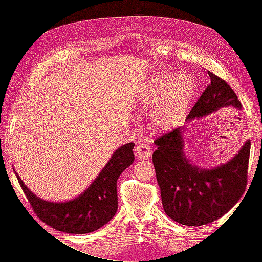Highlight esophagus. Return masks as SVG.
Here are the masks:
<instances>
[{"label": "esophagus", "instance_id": "esophagus-1", "mask_svg": "<svg viewBox=\"0 0 262 262\" xmlns=\"http://www.w3.org/2000/svg\"><path fill=\"white\" fill-rule=\"evenodd\" d=\"M136 155L139 160H146L150 156V147L145 144H139L136 147Z\"/></svg>", "mask_w": 262, "mask_h": 262}]
</instances>
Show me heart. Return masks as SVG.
<instances>
[{
    "label": "heart",
    "mask_w": 262,
    "mask_h": 262,
    "mask_svg": "<svg viewBox=\"0 0 262 262\" xmlns=\"http://www.w3.org/2000/svg\"><path fill=\"white\" fill-rule=\"evenodd\" d=\"M195 92L193 78L188 74L169 73L154 75L140 93V105L149 109L153 129L167 132L182 122Z\"/></svg>",
    "instance_id": "1"
}]
</instances>
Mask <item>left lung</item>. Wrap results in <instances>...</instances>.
<instances>
[{"mask_svg":"<svg viewBox=\"0 0 262 262\" xmlns=\"http://www.w3.org/2000/svg\"><path fill=\"white\" fill-rule=\"evenodd\" d=\"M210 84L198 99L187 121L207 117L241 101L229 85L208 71ZM188 128V126H187ZM186 128L175 129L155 141L156 179L165 213L177 223L201 226L223 216L238 202L247 185L250 141L231 160L215 167L201 168L185 153Z\"/></svg>","mask_w":262,"mask_h":262,"instance_id":"obj_1","label":"left lung"}]
</instances>
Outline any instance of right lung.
Returning <instances> with one entry per match:
<instances>
[{
	"label": "right lung",
	"mask_w": 262,
	"mask_h": 262,
	"mask_svg": "<svg viewBox=\"0 0 262 262\" xmlns=\"http://www.w3.org/2000/svg\"><path fill=\"white\" fill-rule=\"evenodd\" d=\"M134 143L117 148L99 175L84 191L64 202L43 200L27 188L15 171L24 193L46 224L69 234H87L102 227L118 210L117 180L134 162Z\"/></svg>",
	"instance_id": "obj_1"
}]
</instances>
